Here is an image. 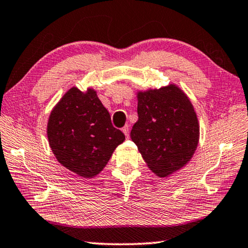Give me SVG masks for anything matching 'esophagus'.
Segmentation results:
<instances>
[{
    "label": "esophagus",
    "mask_w": 248,
    "mask_h": 248,
    "mask_svg": "<svg viewBox=\"0 0 248 248\" xmlns=\"http://www.w3.org/2000/svg\"><path fill=\"white\" fill-rule=\"evenodd\" d=\"M122 131H123V133L125 134V136H126L127 138L129 137V127H128V125H125V126L122 128Z\"/></svg>",
    "instance_id": "obj_1"
}]
</instances>
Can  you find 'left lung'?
Segmentation results:
<instances>
[{"label": "left lung", "mask_w": 248, "mask_h": 248, "mask_svg": "<svg viewBox=\"0 0 248 248\" xmlns=\"http://www.w3.org/2000/svg\"><path fill=\"white\" fill-rule=\"evenodd\" d=\"M137 99L138 121L131 138L150 170L166 177L183 168L197 148L196 112L175 85L140 91Z\"/></svg>", "instance_id": "1"}]
</instances>
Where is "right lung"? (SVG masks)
Returning a JSON list of instances; mask_svg holds the SVG:
<instances>
[{
  "label": "right lung",
  "mask_w": 248,
  "mask_h": 248,
  "mask_svg": "<svg viewBox=\"0 0 248 248\" xmlns=\"http://www.w3.org/2000/svg\"><path fill=\"white\" fill-rule=\"evenodd\" d=\"M47 140L58 161L82 177L103 170L125 135L111 123L110 113L97 93L73 87L52 110Z\"/></svg>",
  "instance_id": "1"
}]
</instances>
